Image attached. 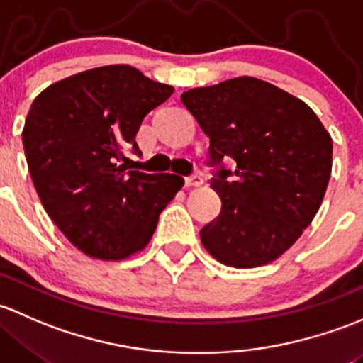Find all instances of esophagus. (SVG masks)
I'll return each mask as SVG.
<instances>
[{
	"label": "esophagus",
	"mask_w": 363,
	"mask_h": 363,
	"mask_svg": "<svg viewBox=\"0 0 363 363\" xmlns=\"http://www.w3.org/2000/svg\"><path fill=\"white\" fill-rule=\"evenodd\" d=\"M204 183L203 178L199 174H192V177L185 178V186H201Z\"/></svg>",
	"instance_id": "1"
}]
</instances>
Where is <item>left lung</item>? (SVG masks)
Instances as JSON below:
<instances>
[{
	"instance_id": "left-lung-1",
	"label": "left lung",
	"mask_w": 363,
	"mask_h": 363,
	"mask_svg": "<svg viewBox=\"0 0 363 363\" xmlns=\"http://www.w3.org/2000/svg\"><path fill=\"white\" fill-rule=\"evenodd\" d=\"M186 110L209 138L220 215L201 229L218 262L236 269L281 257L318 213L332 171V138L315 111L269 82L239 77L190 89ZM223 158L237 162L234 172Z\"/></svg>"
}]
</instances>
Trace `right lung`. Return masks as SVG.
Returning a JSON list of instances; mask_svg holds the SVG:
<instances>
[{
    "instance_id": "add662e5",
    "label": "right lung",
    "mask_w": 363,
    "mask_h": 363,
    "mask_svg": "<svg viewBox=\"0 0 363 363\" xmlns=\"http://www.w3.org/2000/svg\"><path fill=\"white\" fill-rule=\"evenodd\" d=\"M174 92L127 65L59 80L33 101L22 130L26 160L45 211L85 255L122 260L141 252L183 186L177 174L125 171L122 147Z\"/></svg>"
}]
</instances>
